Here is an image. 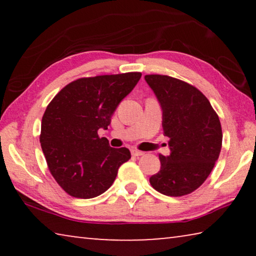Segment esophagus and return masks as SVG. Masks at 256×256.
I'll use <instances>...</instances> for the list:
<instances>
[{
	"label": "esophagus",
	"mask_w": 256,
	"mask_h": 256,
	"mask_svg": "<svg viewBox=\"0 0 256 256\" xmlns=\"http://www.w3.org/2000/svg\"><path fill=\"white\" fill-rule=\"evenodd\" d=\"M131 154H132V156H134V157H138V156H144V152H142V151H138L136 149H132Z\"/></svg>",
	"instance_id": "esophagus-1"
}]
</instances>
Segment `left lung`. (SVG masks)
<instances>
[{"mask_svg":"<svg viewBox=\"0 0 256 256\" xmlns=\"http://www.w3.org/2000/svg\"><path fill=\"white\" fill-rule=\"evenodd\" d=\"M162 110V128L170 154H159L160 170L150 184L168 196L200 188L214 170L222 144V124L210 102L196 86L175 78L146 76Z\"/></svg>","mask_w":256,"mask_h":256,"instance_id":"1","label":"left lung"}]
</instances>
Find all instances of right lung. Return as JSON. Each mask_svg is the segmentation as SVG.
Here are the masks:
<instances>
[{"instance_id": "add662e5", "label": "right lung", "mask_w": 256, "mask_h": 256, "mask_svg": "<svg viewBox=\"0 0 256 256\" xmlns=\"http://www.w3.org/2000/svg\"><path fill=\"white\" fill-rule=\"evenodd\" d=\"M140 72L81 78L53 98L42 120L40 144L58 184L73 198H92L110 188L118 168L131 158L126 148L110 146L107 130L120 102L140 80Z\"/></svg>"}]
</instances>
